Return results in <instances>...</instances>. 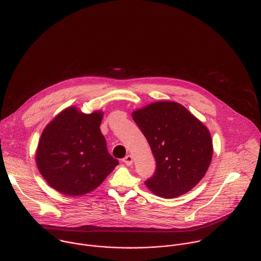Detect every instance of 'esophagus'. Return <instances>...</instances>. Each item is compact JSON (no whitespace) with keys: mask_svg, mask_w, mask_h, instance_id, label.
<instances>
[{"mask_svg":"<svg viewBox=\"0 0 261 261\" xmlns=\"http://www.w3.org/2000/svg\"><path fill=\"white\" fill-rule=\"evenodd\" d=\"M123 162H124V164H126L127 166H131V165L133 164V158H132L130 154H128V155H126V156L123 159Z\"/></svg>","mask_w":261,"mask_h":261,"instance_id":"esophagus-1","label":"esophagus"}]
</instances>
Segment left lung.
Listing matches in <instances>:
<instances>
[{
  "mask_svg": "<svg viewBox=\"0 0 261 261\" xmlns=\"http://www.w3.org/2000/svg\"><path fill=\"white\" fill-rule=\"evenodd\" d=\"M156 162L144 183L154 194L175 198L190 191L205 175L213 158L208 129L186 108L158 101L132 114Z\"/></svg>",
  "mask_w": 261,
  "mask_h": 261,
  "instance_id": "1",
  "label": "left lung"
}]
</instances>
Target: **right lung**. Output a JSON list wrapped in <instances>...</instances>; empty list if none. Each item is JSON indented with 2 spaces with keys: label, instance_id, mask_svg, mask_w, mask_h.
Wrapping results in <instances>:
<instances>
[{
  "label": "right lung",
  "instance_id": "obj_1",
  "mask_svg": "<svg viewBox=\"0 0 261 261\" xmlns=\"http://www.w3.org/2000/svg\"><path fill=\"white\" fill-rule=\"evenodd\" d=\"M101 112L83 114L70 107L42 131L36 165L47 184L62 194L84 195L119 165L100 132Z\"/></svg>",
  "mask_w": 261,
  "mask_h": 261
}]
</instances>
